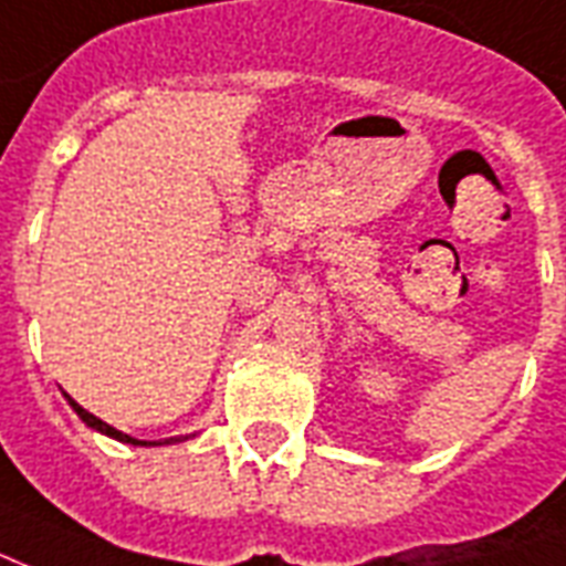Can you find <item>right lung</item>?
<instances>
[{
  "instance_id": "obj_1",
  "label": "right lung",
  "mask_w": 566,
  "mask_h": 566,
  "mask_svg": "<svg viewBox=\"0 0 566 566\" xmlns=\"http://www.w3.org/2000/svg\"><path fill=\"white\" fill-rule=\"evenodd\" d=\"M62 396H65V401H69V405H71V411L77 413V417H81V420L86 422V426H90V429H95V432L107 434V438H113V441H119V443H132V447H161V443H177V441H186V438H167V441H137V438H132V434H125V432H119V429H113V426H107V422H104V420H98V417H95V413H90V411H86V408H81V405H77V401L71 399L69 392H62Z\"/></svg>"
}]
</instances>
